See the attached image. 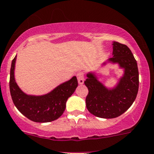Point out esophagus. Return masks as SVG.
I'll return each mask as SVG.
<instances>
[{
    "label": "esophagus",
    "mask_w": 154,
    "mask_h": 154,
    "mask_svg": "<svg viewBox=\"0 0 154 154\" xmlns=\"http://www.w3.org/2000/svg\"><path fill=\"white\" fill-rule=\"evenodd\" d=\"M78 82L79 84H83L84 83V74L82 72H79L77 73Z\"/></svg>",
    "instance_id": "34e87169"
}]
</instances>
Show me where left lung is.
Masks as SVG:
<instances>
[{
  "instance_id": "obj_1",
  "label": "left lung",
  "mask_w": 154,
  "mask_h": 154,
  "mask_svg": "<svg viewBox=\"0 0 154 154\" xmlns=\"http://www.w3.org/2000/svg\"><path fill=\"white\" fill-rule=\"evenodd\" d=\"M113 45V57L101 65L102 68L110 65H117L123 70L113 86H106L99 81L97 71L86 74L84 82L89 89L86 98L88 110L97 117L103 119L116 118L130 108L137 97L139 87V72L137 61L127 46L116 41Z\"/></svg>"
}]
</instances>
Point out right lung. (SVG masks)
<instances>
[{"instance_id":"add662e5","label":"right lung","mask_w":154,"mask_h":154,"mask_svg":"<svg viewBox=\"0 0 154 154\" xmlns=\"http://www.w3.org/2000/svg\"><path fill=\"white\" fill-rule=\"evenodd\" d=\"M17 55L12 60L10 70V92L14 104L19 111L30 120L46 123L60 118L66 108V102L78 86L75 76L62 83L49 92L32 95L24 92L17 84L14 76Z\"/></svg>"}]
</instances>
